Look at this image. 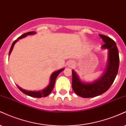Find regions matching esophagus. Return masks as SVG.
<instances>
[{"label":"esophagus","instance_id":"esophagus-1","mask_svg":"<svg viewBox=\"0 0 126 126\" xmlns=\"http://www.w3.org/2000/svg\"><path fill=\"white\" fill-rule=\"evenodd\" d=\"M67 65H68V66H69V67H70V66H72V65H73V63H72V62H71V61H69V62H68V63H67Z\"/></svg>","mask_w":126,"mask_h":126}]
</instances>
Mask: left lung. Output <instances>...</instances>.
<instances>
[{
  "label": "left lung",
  "mask_w": 126,
  "mask_h": 126,
  "mask_svg": "<svg viewBox=\"0 0 126 126\" xmlns=\"http://www.w3.org/2000/svg\"><path fill=\"white\" fill-rule=\"evenodd\" d=\"M104 44L102 49L108 50V60L103 75L93 82H84L76 72L72 70V87L75 94L83 98H91L101 95L111 87L117 74L119 66V51L116 43L106 35L99 34Z\"/></svg>",
  "instance_id": "1"
}]
</instances>
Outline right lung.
Returning <instances> with one entry per match:
<instances>
[{
    "label": "right lung",
    "instance_id": "obj_1",
    "mask_svg": "<svg viewBox=\"0 0 126 126\" xmlns=\"http://www.w3.org/2000/svg\"><path fill=\"white\" fill-rule=\"evenodd\" d=\"M35 33H36V32H33V31H32V32H28L27 33H23V35H21V36H19L17 39L15 40V41L13 42L12 45L11 47H10L9 53V57L10 55L11 54L12 51L15 44L16 43L19 41V39H22V38L27 36L28 35H33V34H35ZM63 70H64V68L59 69V70H57L56 71L53 72V73L51 75V76H50V80H49V85L46 87V88H44V89L40 90V91H28V90L23 89V88H22L21 87L18 86L17 85H17V87H18L19 89L20 90L22 93H23L24 94H26V95L31 96V97H36V98H41V97H47V96H48L49 94L52 92V91L55 85V82L56 78H57V76L59 75V74H60L61 72H62Z\"/></svg>",
    "mask_w": 126,
    "mask_h": 126
}]
</instances>
